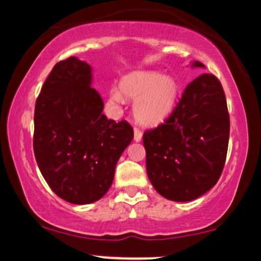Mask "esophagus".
<instances>
[{
    "instance_id": "1",
    "label": "esophagus",
    "mask_w": 261,
    "mask_h": 261,
    "mask_svg": "<svg viewBox=\"0 0 261 261\" xmlns=\"http://www.w3.org/2000/svg\"><path fill=\"white\" fill-rule=\"evenodd\" d=\"M142 136H143L142 131L139 130L138 127H135V129H134V139H135V141L136 142H141Z\"/></svg>"
}]
</instances>
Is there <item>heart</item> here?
I'll return each mask as SVG.
<instances>
[{
  "label": "heart",
  "instance_id": "heart-1",
  "mask_svg": "<svg viewBox=\"0 0 261 261\" xmlns=\"http://www.w3.org/2000/svg\"><path fill=\"white\" fill-rule=\"evenodd\" d=\"M179 86L171 76L159 72L135 71L120 82L119 89L110 91V100L120 105L134 100V116L142 125L155 126L170 115L177 100Z\"/></svg>",
  "mask_w": 261,
  "mask_h": 261
}]
</instances>
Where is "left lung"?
<instances>
[{
    "label": "left lung",
    "instance_id": "8db88e82",
    "mask_svg": "<svg viewBox=\"0 0 261 261\" xmlns=\"http://www.w3.org/2000/svg\"><path fill=\"white\" fill-rule=\"evenodd\" d=\"M192 67H204L194 61ZM229 115L222 85L203 73L188 84L163 124L143 135L146 172L156 192L187 202L213 188L225 167Z\"/></svg>",
    "mask_w": 261,
    "mask_h": 261
}]
</instances>
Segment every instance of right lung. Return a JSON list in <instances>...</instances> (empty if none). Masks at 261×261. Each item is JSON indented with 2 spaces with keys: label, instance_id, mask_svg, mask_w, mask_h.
<instances>
[{
  "label": "right lung",
  "instance_id": "1",
  "mask_svg": "<svg viewBox=\"0 0 261 261\" xmlns=\"http://www.w3.org/2000/svg\"><path fill=\"white\" fill-rule=\"evenodd\" d=\"M91 83V66L71 57L54 66L35 102V160L50 189L74 204L95 202L108 193L134 138L126 120L102 115L104 102Z\"/></svg>",
  "mask_w": 261,
  "mask_h": 261
}]
</instances>
